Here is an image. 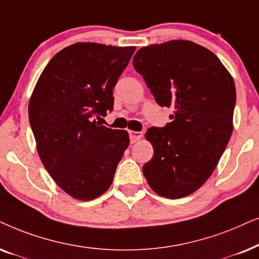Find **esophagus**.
<instances>
[{
  "mask_svg": "<svg viewBox=\"0 0 259 259\" xmlns=\"http://www.w3.org/2000/svg\"><path fill=\"white\" fill-rule=\"evenodd\" d=\"M129 136H130V142L135 143L137 141H140L143 137V133L141 132H129Z\"/></svg>",
  "mask_w": 259,
  "mask_h": 259,
  "instance_id": "esophagus-1",
  "label": "esophagus"
}]
</instances>
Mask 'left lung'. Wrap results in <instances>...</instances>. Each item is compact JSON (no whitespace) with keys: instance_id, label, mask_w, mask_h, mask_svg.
I'll return each mask as SVG.
<instances>
[{"instance_id":"left-lung-1","label":"left lung","mask_w":259,"mask_h":259,"mask_svg":"<svg viewBox=\"0 0 259 259\" xmlns=\"http://www.w3.org/2000/svg\"><path fill=\"white\" fill-rule=\"evenodd\" d=\"M133 65L157 104L174 109L170 123L147 130L154 156L143 174L158 195L184 198L207 181L229 143L234 81L214 53L187 40L141 48Z\"/></svg>"}]
</instances>
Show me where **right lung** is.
<instances>
[{
	"instance_id": "1",
	"label": "right lung",
	"mask_w": 259,
	"mask_h": 259,
	"mask_svg": "<svg viewBox=\"0 0 259 259\" xmlns=\"http://www.w3.org/2000/svg\"><path fill=\"white\" fill-rule=\"evenodd\" d=\"M136 47L71 45L52 58L29 101L28 116L46 170L72 198L108 191L129 146L125 130L97 119L113 109V88Z\"/></svg>"
}]
</instances>
